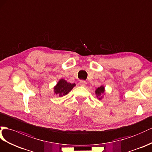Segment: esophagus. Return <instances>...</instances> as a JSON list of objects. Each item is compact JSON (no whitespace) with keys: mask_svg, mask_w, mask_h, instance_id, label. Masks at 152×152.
I'll use <instances>...</instances> for the list:
<instances>
[{"mask_svg":"<svg viewBox=\"0 0 152 152\" xmlns=\"http://www.w3.org/2000/svg\"><path fill=\"white\" fill-rule=\"evenodd\" d=\"M87 84V82L84 80H81L80 81V85H81V86H83V87H85V85H86Z\"/></svg>","mask_w":152,"mask_h":152,"instance_id":"34e87169","label":"esophagus"}]
</instances>
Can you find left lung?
Instances as JSON below:
<instances>
[{"label": "left lung", "instance_id": "1", "mask_svg": "<svg viewBox=\"0 0 152 152\" xmlns=\"http://www.w3.org/2000/svg\"><path fill=\"white\" fill-rule=\"evenodd\" d=\"M104 92V88L103 86H101L96 89L95 93L97 96V98H99V99H101L102 98V95Z\"/></svg>", "mask_w": 152, "mask_h": 152}]
</instances>
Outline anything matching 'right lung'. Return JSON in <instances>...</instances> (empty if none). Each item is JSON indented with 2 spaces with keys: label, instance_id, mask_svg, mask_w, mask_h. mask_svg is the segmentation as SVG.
Instances as JSON below:
<instances>
[{
  "label": "right lung",
  "instance_id": "obj_1",
  "mask_svg": "<svg viewBox=\"0 0 152 152\" xmlns=\"http://www.w3.org/2000/svg\"><path fill=\"white\" fill-rule=\"evenodd\" d=\"M75 85V83H70L65 80L61 79L54 88V93L60 97L65 96L67 94Z\"/></svg>",
  "mask_w": 152,
  "mask_h": 152
}]
</instances>
